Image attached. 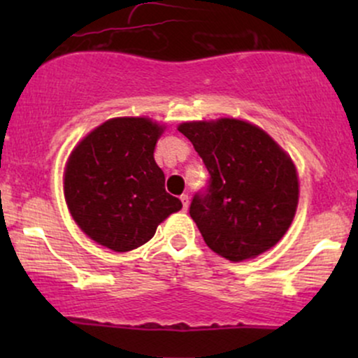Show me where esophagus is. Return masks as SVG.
Here are the masks:
<instances>
[{
	"label": "esophagus",
	"instance_id": "esophagus-1",
	"mask_svg": "<svg viewBox=\"0 0 358 358\" xmlns=\"http://www.w3.org/2000/svg\"><path fill=\"white\" fill-rule=\"evenodd\" d=\"M180 200H182V203H183V210H187L188 208V193H183V195L180 196Z\"/></svg>",
	"mask_w": 358,
	"mask_h": 358
}]
</instances>
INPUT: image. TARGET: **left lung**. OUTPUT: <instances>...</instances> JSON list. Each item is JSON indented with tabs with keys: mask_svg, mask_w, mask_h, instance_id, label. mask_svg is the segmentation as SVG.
<instances>
[{
	"mask_svg": "<svg viewBox=\"0 0 358 358\" xmlns=\"http://www.w3.org/2000/svg\"><path fill=\"white\" fill-rule=\"evenodd\" d=\"M178 131L210 173L208 192L190 205L205 244L232 262L274 248L298 208L299 178L291 156L244 119L185 121Z\"/></svg>",
	"mask_w": 358,
	"mask_h": 358,
	"instance_id": "8db88e82",
	"label": "left lung"
}]
</instances>
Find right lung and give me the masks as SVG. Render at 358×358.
Instances as JSON below:
<instances>
[{"label": "right lung", "mask_w": 358, "mask_h": 358, "mask_svg": "<svg viewBox=\"0 0 358 358\" xmlns=\"http://www.w3.org/2000/svg\"><path fill=\"white\" fill-rule=\"evenodd\" d=\"M166 126L146 116L113 117L77 143L64 168V196L89 239L114 252L146 244L182 202L165 190L155 148Z\"/></svg>", "instance_id": "obj_1"}]
</instances>
